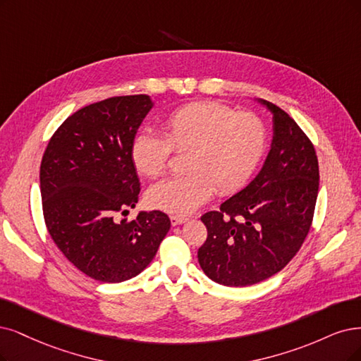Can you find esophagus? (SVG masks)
<instances>
[{
	"mask_svg": "<svg viewBox=\"0 0 361 361\" xmlns=\"http://www.w3.org/2000/svg\"><path fill=\"white\" fill-rule=\"evenodd\" d=\"M185 221H188V219H185V217H180V216H172V217H171L172 226H180V224H183V223H185Z\"/></svg>",
	"mask_w": 361,
	"mask_h": 361,
	"instance_id": "1",
	"label": "esophagus"
}]
</instances>
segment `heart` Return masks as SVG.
<instances>
[{"label":"heart","mask_w":361,"mask_h":361,"mask_svg":"<svg viewBox=\"0 0 361 361\" xmlns=\"http://www.w3.org/2000/svg\"><path fill=\"white\" fill-rule=\"evenodd\" d=\"M165 137L141 130L129 156L140 176L154 178L168 165L171 149L185 156L183 177L165 178L147 192V202L169 214L188 216L214 193L229 195L248 183L266 150V129L252 113H236L212 101L192 102L164 120Z\"/></svg>","instance_id":"b5f03b06"}]
</instances>
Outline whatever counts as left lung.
I'll return each instance as SVG.
<instances>
[{"label":"left lung","mask_w":361,"mask_h":361,"mask_svg":"<svg viewBox=\"0 0 361 361\" xmlns=\"http://www.w3.org/2000/svg\"><path fill=\"white\" fill-rule=\"evenodd\" d=\"M272 114L271 150L256 178L201 217L208 238L197 251L212 281L247 287L264 281L296 256L310 232L318 195V160L310 138L284 110Z\"/></svg>","instance_id":"obj_1"}]
</instances>
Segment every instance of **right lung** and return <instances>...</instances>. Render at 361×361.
Masks as SVG:
<instances>
[{"label":"right lung","mask_w":361,"mask_h":361,"mask_svg":"<svg viewBox=\"0 0 361 361\" xmlns=\"http://www.w3.org/2000/svg\"><path fill=\"white\" fill-rule=\"evenodd\" d=\"M154 106L149 95L114 97L70 116L47 144L39 190L47 231L78 271L101 283H122L156 256L171 220L135 208L140 178L129 156L132 138Z\"/></svg>","instance_id":"add662e5"}]
</instances>
